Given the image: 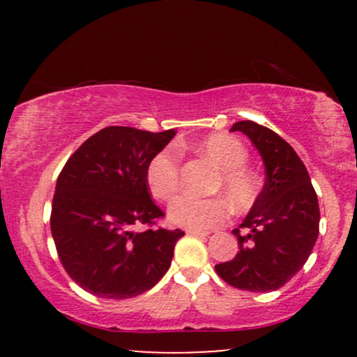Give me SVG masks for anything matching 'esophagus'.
Listing matches in <instances>:
<instances>
[{
    "label": "esophagus",
    "mask_w": 357,
    "mask_h": 357,
    "mask_svg": "<svg viewBox=\"0 0 357 357\" xmlns=\"http://www.w3.org/2000/svg\"><path fill=\"white\" fill-rule=\"evenodd\" d=\"M187 234H192V236H199V237L209 236L208 231H199V229H187Z\"/></svg>",
    "instance_id": "obj_1"
}]
</instances>
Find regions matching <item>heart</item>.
Returning <instances> with one entry per match:
<instances>
[{
	"label": "heart",
	"instance_id": "obj_1",
	"mask_svg": "<svg viewBox=\"0 0 357 357\" xmlns=\"http://www.w3.org/2000/svg\"><path fill=\"white\" fill-rule=\"evenodd\" d=\"M195 149L219 169L213 192L222 193L236 211L252 208L260 195V180L245 165L248 151L241 139L227 133H213L195 143ZM146 185L153 197L170 202L180 188V155L174 148H164L146 165ZM169 218L175 226L206 231L221 226L229 218L222 198L180 197L170 204Z\"/></svg>",
	"mask_w": 357,
	"mask_h": 357
}]
</instances>
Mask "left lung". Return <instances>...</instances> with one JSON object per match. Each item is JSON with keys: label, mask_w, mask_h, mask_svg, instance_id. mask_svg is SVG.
I'll return each instance as SVG.
<instances>
[{"label": "left lung", "mask_w": 357, "mask_h": 357, "mask_svg": "<svg viewBox=\"0 0 357 357\" xmlns=\"http://www.w3.org/2000/svg\"><path fill=\"white\" fill-rule=\"evenodd\" d=\"M231 131L252 139L265 162L266 178L250 213L232 231L237 255L214 268L237 289L276 291L312 253L319 237V199L304 162L280 135L250 120L237 121Z\"/></svg>", "instance_id": "left-lung-1"}]
</instances>
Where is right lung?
<instances>
[{
	"mask_svg": "<svg viewBox=\"0 0 357 357\" xmlns=\"http://www.w3.org/2000/svg\"><path fill=\"white\" fill-rule=\"evenodd\" d=\"M174 136V130L107 126L86 139L58 175L52 236L63 268L91 294L130 299L167 273L185 232L154 227L164 213L151 199L146 165ZM139 225L144 231H135Z\"/></svg>",
	"mask_w": 357,
	"mask_h": 357,
	"instance_id": "right-lung-1",
	"label": "right lung"
}]
</instances>
